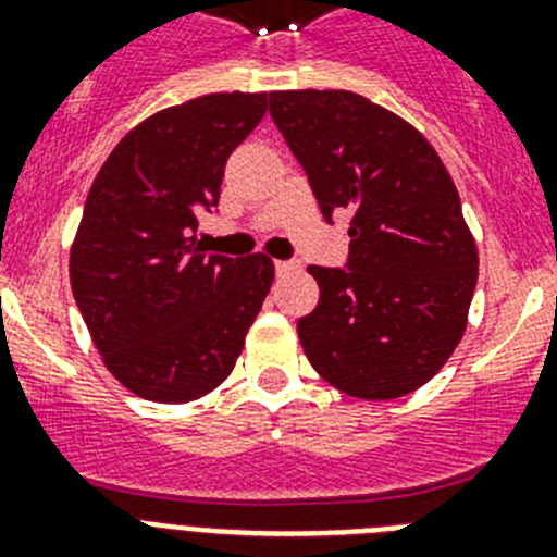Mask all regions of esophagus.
Masks as SVG:
<instances>
[{"label": "esophagus", "instance_id": "1", "mask_svg": "<svg viewBox=\"0 0 557 557\" xmlns=\"http://www.w3.org/2000/svg\"><path fill=\"white\" fill-rule=\"evenodd\" d=\"M301 268V264L298 262H287V259H282V262H275V273L278 275H289V273H295V270Z\"/></svg>", "mask_w": 557, "mask_h": 557}]
</instances>
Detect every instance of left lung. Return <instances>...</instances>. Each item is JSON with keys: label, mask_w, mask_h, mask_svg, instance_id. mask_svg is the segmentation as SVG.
<instances>
[{"label": "left lung", "mask_w": 557, "mask_h": 557, "mask_svg": "<svg viewBox=\"0 0 557 557\" xmlns=\"http://www.w3.org/2000/svg\"><path fill=\"white\" fill-rule=\"evenodd\" d=\"M270 116L323 220L351 214L346 264H309L321 301L298 321L304 354L348 396L418 391L460 343L476 287V245L444 161L354 91H270Z\"/></svg>", "instance_id": "8db88e82"}]
</instances>
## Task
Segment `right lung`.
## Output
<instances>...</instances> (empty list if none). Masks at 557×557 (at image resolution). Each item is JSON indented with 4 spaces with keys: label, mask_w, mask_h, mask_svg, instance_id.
Masks as SVG:
<instances>
[{
    "label": "right lung",
    "mask_w": 557,
    "mask_h": 557,
    "mask_svg": "<svg viewBox=\"0 0 557 557\" xmlns=\"http://www.w3.org/2000/svg\"><path fill=\"white\" fill-rule=\"evenodd\" d=\"M268 95H206L133 127L88 191L69 278L108 371L147 401L184 405L234 371L273 284L264 253H203L195 228Z\"/></svg>",
    "instance_id": "right-lung-1"
}]
</instances>
